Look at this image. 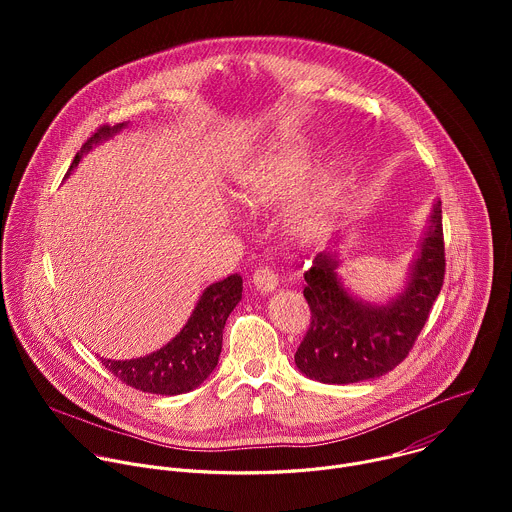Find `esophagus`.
I'll return each mask as SVG.
<instances>
[{
	"mask_svg": "<svg viewBox=\"0 0 512 512\" xmlns=\"http://www.w3.org/2000/svg\"><path fill=\"white\" fill-rule=\"evenodd\" d=\"M277 273L271 269V267H267V265H259L257 269H255V273H253V283H255V287L257 289H261V291H273L275 287H277Z\"/></svg>",
	"mask_w": 512,
	"mask_h": 512,
	"instance_id": "obj_1",
	"label": "esophagus"
}]
</instances>
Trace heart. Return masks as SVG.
Instances as JSON below:
<instances>
[{"label": "heart", "mask_w": 512, "mask_h": 512, "mask_svg": "<svg viewBox=\"0 0 512 512\" xmlns=\"http://www.w3.org/2000/svg\"><path fill=\"white\" fill-rule=\"evenodd\" d=\"M312 168L310 152L300 143H277L259 156L241 178L245 198L275 204L296 194ZM332 212V192L326 184H316L291 206V223L302 235L320 233Z\"/></svg>", "instance_id": "b5f03b06"}]
</instances>
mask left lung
Wrapping results in <instances>:
<instances>
[{
    "instance_id": "obj_1",
    "label": "left lung",
    "mask_w": 512,
    "mask_h": 512,
    "mask_svg": "<svg viewBox=\"0 0 512 512\" xmlns=\"http://www.w3.org/2000/svg\"><path fill=\"white\" fill-rule=\"evenodd\" d=\"M444 251L442 202H435L407 287L385 306L352 298L336 275V255L320 253L304 273L312 322L296 352L298 369L328 385L358 383L393 371L407 358L440 296Z\"/></svg>"
}]
</instances>
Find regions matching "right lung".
I'll list each match as a JSON object with an SVG mask.
<instances>
[{"label": "right lung", "mask_w": 512, "mask_h": 512, "mask_svg": "<svg viewBox=\"0 0 512 512\" xmlns=\"http://www.w3.org/2000/svg\"><path fill=\"white\" fill-rule=\"evenodd\" d=\"M123 127L103 125L85 143L81 152L72 160L66 176L77 168L81 158L99 143ZM243 277L239 273L229 275L204 289L190 320L180 334L164 348L131 360H107L101 358L105 369L113 373L121 383L139 389L143 393L180 395L196 389L216 367L223 348V330L229 314L241 302Z\"/></svg>", "instance_id": "add662e5"}]
</instances>
